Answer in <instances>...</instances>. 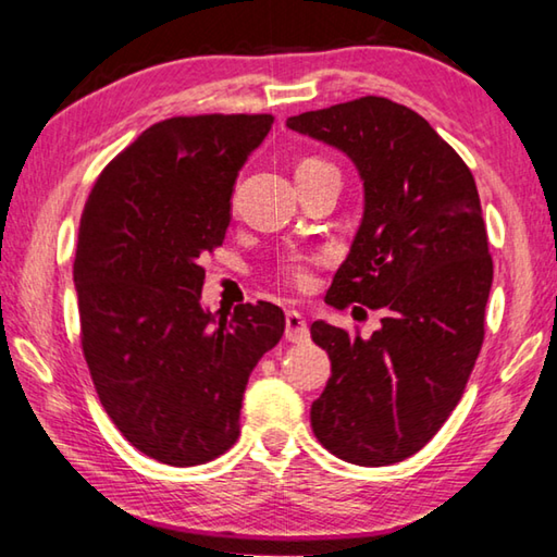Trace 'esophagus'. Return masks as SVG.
Listing matches in <instances>:
<instances>
[{
  "label": "esophagus",
  "mask_w": 557,
  "mask_h": 557,
  "mask_svg": "<svg viewBox=\"0 0 557 557\" xmlns=\"http://www.w3.org/2000/svg\"><path fill=\"white\" fill-rule=\"evenodd\" d=\"M285 336L292 344H305L309 342V326L297 309H289L285 314Z\"/></svg>",
  "instance_id": "1"
}]
</instances>
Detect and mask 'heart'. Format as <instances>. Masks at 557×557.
Segmentation results:
<instances>
[{"instance_id":"1","label":"heart","mask_w":557,"mask_h":557,"mask_svg":"<svg viewBox=\"0 0 557 557\" xmlns=\"http://www.w3.org/2000/svg\"><path fill=\"white\" fill-rule=\"evenodd\" d=\"M332 164H326L324 159H317V157H307L301 159L297 164V176H305V174H314V172H322V169H329ZM317 265V258L312 256H301V252H292V256L282 258L280 262V275L285 277L289 285L295 287H307L309 282H312V268Z\"/></svg>"}]
</instances>
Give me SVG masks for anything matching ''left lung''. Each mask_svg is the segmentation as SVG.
<instances>
[{"instance_id":"1","label":"left lung","mask_w":557,"mask_h":557,"mask_svg":"<svg viewBox=\"0 0 557 557\" xmlns=\"http://www.w3.org/2000/svg\"><path fill=\"white\" fill-rule=\"evenodd\" d=\"M287 127L342 149L363 178L361 228L326 305L383 312L369 338L312 324L332 361L312 430L338 459L395 465L445 425L484 344L494 262L474 176L425 117L388 98L301 112Z\"/></svg>"}]
</instances>
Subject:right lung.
<instances>
[{
	"mask_svg": "<svg viewBox=\"0 0 557 557\" xmlns=\"http://www.w3.org/2000/svg\"><path fill=\"white\" fill-rule=\"evenodd\" d=\"M272 122H157L102 169L81 215L83 356L115 428L162 465H203L235 445L245 385L285 334L272 301L219 317L201 307L199 260L223 245L235 176Z\"/></svg>",
	"mask_w": 557,
	"mask_h": 557,
	"instance_id": "1",
	"label": "right lung"
}]
</instances>
